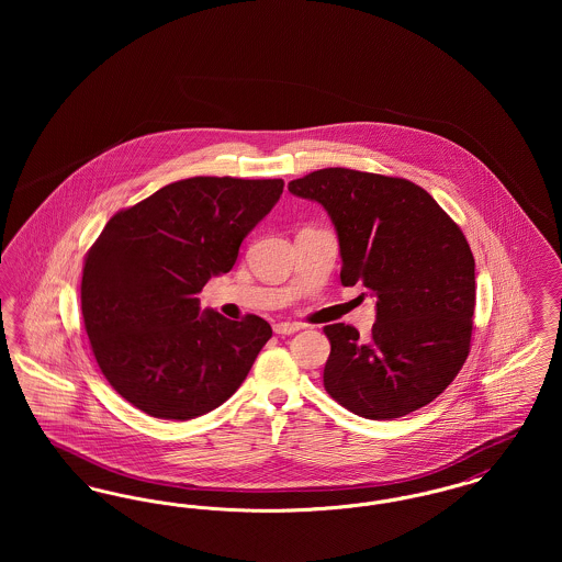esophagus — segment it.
I'll use <instances>...</instances> for the list:
<instances>
[{
	"instance_id": "34e87169",
	"label": "esophagus",
	"mask_w": 562,
	"mask_h": 562,
	"mask_svg": "<svg viewBox=\"0 0 562 562\" xmlns=\"http://www.w3.org/2000/svg\"><path fill=\"white\" fill-rule=\"evenodd\" d=\"M303 326L301 324H296V322H278V324H273V330L278 333V335H293L296 330H301Z\"/></svg>"
}]
</instances>
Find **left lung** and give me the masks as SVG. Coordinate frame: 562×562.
Segmentation results:
<instances>
[{
  "label": "left lung",
  "instance_id": "1",
  "mask_svg": "<svg viewBox=\"0 0 562 562\" xmlns=\"http://www.w3.org/2000/svg\"><path fill=\"white\" fill-rule=\"evenodd\" d=\"M330 214L341 284L376 296L371 339L349 324L324 326V390L353 415L396 419L440 396L472 344L474 255L426 189L351 168H322L289 183Z\"/></svg>",
  "mask_w": 562,
  "mask_h": 562
}]
</instances>
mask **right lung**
Returning a JSON list of instances; mask_svg holds the SVG:
<instances>
[{"label":"right lung","instance_id":"1","mask_svg":"<svg viewBox=\"0 0 562 562\" xmlns=\"http://www.w3.org/2000/svg\"><path fill=\"white\" fill-rule=\"evenodd\" d=\"M282 179L191 177L113 214L81 273V316L109 385L138 411L188 422L227 401L271 337L259 316L227 321L198 293L238 259Z\"/></svg>","mask_w":562,"mask_h":562}]
</instances>
